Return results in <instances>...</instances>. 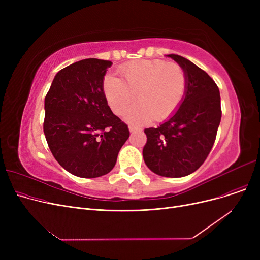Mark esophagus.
<instances>
[{
    "mask_svg": "<svg viewBox=\"0 0 260 260\" xmlns=\"http://www.w3.org/2000/svg\"><path fill=\"white\" fill-rule=\"evenodd\" d=\"M128 128H129V132H131V133H133V132H136V131H139V129H140V128L136 127V126H133V125H131Z\"/></svg>",
    "mask_w": 260,
    "mask_h": 260,
    "instance_id": "1",
    "label": "esophagus"
}]
</instances>
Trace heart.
I'll return each mask as SVG.
<instances>
[{
    "label": "heart",
    "instance_id": "heart-1",
    "mask_svg": "<svg viewBox=\"0 0 260 260\" xmlns=\"http://www.w3.org/2000/svg\"><path fill=\"white\" fill-rule=\"evenodd\" d=\"M122 80L113 75L104 78L103 89L107 103L116 115H122L135 102L140 103L125 113L132 124H144L171 118L180 106L187 87L183 67L165 60L132 61L120 68Z\"/></svg>",
    "mask_w": 260,
    "mask_h": 260
}]
</instances>
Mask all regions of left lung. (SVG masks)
Listing matches in <instances>:
<instances>
[{"instance_id": "obj_1", "label": "left lung", "mask_w": 260, "mask_h": 260, "mask_svg": "<svg viewBox=\"0 0 260 260\" xmlns=\"http://www.w3.org/2000/svg\"><path fill=\"white\" fill-rule=\"evenodd\" d=\"M187 78L184 99L168 121L145 128L143 159L157 175L179 178L198 170L214 145L221 120L220 92L201 68L178 54H169Z\"/></svg>"}]
</instances>
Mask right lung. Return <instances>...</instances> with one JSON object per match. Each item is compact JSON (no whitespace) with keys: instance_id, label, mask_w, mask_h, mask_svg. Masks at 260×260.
Returning <instances> with one entry per match:
<instances>
[{"instance_id":"obj_1","label":"right lung","mask_w":260,"mask_h":260,"mask_svg":"<svg viewBox=\"0 0 260 260\" xmlns=\"http://www.w3.org/2000/svg\"><path fill=\"white\" fill-rule=\"evenodd\" d=\"M112 62L85 59L54 77L45 97V138L59 165L81 178L111 172L129 137L127 125L113 114L103 89Z\"/></svg>"}]
</instances>
